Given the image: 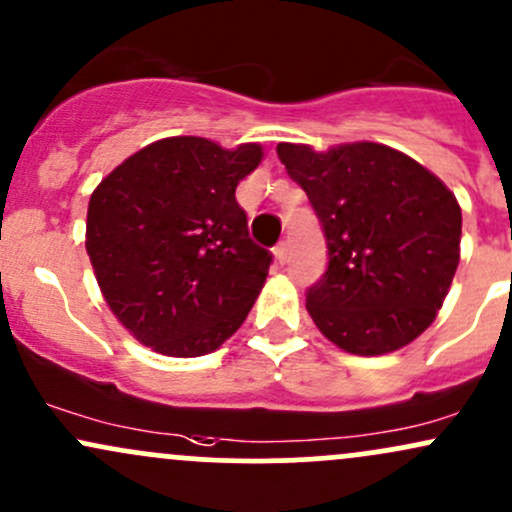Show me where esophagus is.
Here are the masks:
<instances>
[{"label":"esophagus","instance_id":"34e87169","mask_svg":"<svg viewBox=\"0 0 512 512\" xmlns=\"http://www.w3.org/2000/svg\"><path fill=\"white\" fill-rule=\"evenodd\" d=\"M286 260H289V250H286V243H279L277 247H274V262L282 267V265H286Z\"/></svg>","mask_w":512,"mask_h":512}]
</instances>
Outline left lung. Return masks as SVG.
I'll return each mask as SVG.
<instances>
[{
  "label": "left lung",
  "instance_id": "1",
  "mask_svg": "<svg viewBox=\"0 0 512 512\" xmlns=\"http://www.w3.org/2000/svg\"><path fill=\"white\" fill-rule=\"evenodd\" d=\"M328 243V269L306 294L313 323L340 350L376 357L430 328L459 265L462 209L440 177L389 145L313 150L279 143Z\"/></svg>",
  "mask_w": 512,
  "mask_h": 512
}]
</instances>
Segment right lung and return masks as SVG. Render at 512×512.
<instances>
[{"mask_svg": "<svg viewBox=\"0 0 512 512\" xmlns=\"http://www.w3.org/2000/svg\"><path fill=\"white\" fill-rule=\"evenodd\" d=\"M262 155L260 143L228 150L199 136L162 138L92 192L89 262L106 306L140 345L201 357L243 325L272 255L252 243L235 187Z\"/></svg>", "mask_w": 512, "mask_h": 512, "instance_id": "1", "label": "right lung"}]
</instances>
